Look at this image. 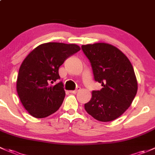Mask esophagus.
Here are the masks:
<instances>
[{
	"mask_svg": "<svg viewBox=\"0 0 155 155\" xmlns=\"http://www.w3.org/2000/svg\"><path fill=\"white\" fill-rule=\"evenodd\" d=\"M80 91V87H76V90H74V91H70V92H71V94H76V93H77L78 91Z\"/></svg>",
	"mask_w": 155,
	"mask_h": 155,
	"instance_id": "esophagus-1",
	"label": "esophagus"
}]
</instances>
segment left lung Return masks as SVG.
<instances>
[{
  "instance_id": "left-lung-1",
  "label": "left lung",
  "mask_w": 155,
  "mask_h": 155,
  "mask_svg": "<svg viewBox=\"0 0 155 155\" xmlns=\"http://www.w3.org/2000/svg\"><path fill=\"white\" fill-rule=\"evenodd\" d=\"M82 50L90 61L94 80L103 87L93 91L84 109L99 121L116 120L129 107L137 91L132 64L124 53L108 44L82 45Z\"/></svg>"
}]
</instances>
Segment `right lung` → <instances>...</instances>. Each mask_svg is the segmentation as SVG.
Masks as SVG:
<instances>
[{
	"mask_svg": "<svg viewBox=\"0 0 155 155\" xmlns=\"http://www.w3.org/2000/svg\"><path fill=\"white\" fill-rule=\"evenodd\" d=\"M80 50L78 45L50 42L34 49L23 61L17 79V92L26 110L35 118L55 113L65 97L58 68L68 57Z\"/></svg>",
	"mask_w": 155,
	"mask_h": 155,
	"instance_id": "right-lung-1",
	"label": "right lung"
}]
</instances>
